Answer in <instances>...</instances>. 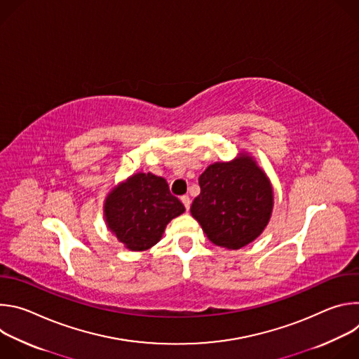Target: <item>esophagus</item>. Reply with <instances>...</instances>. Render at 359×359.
<instances>
[{
    "mask_svg": "<svg viewBox=\"0 0 359 359\" xmlns=\"http://www.w3.org/2000/svg\"><path fill=\"white\" fill-rule=\"evenodd\" d=\"M180 200H182V203L184 204V208H186V210H189V209H190V203H191L190 197H189L187 194H184V196H182V197H180Z\"/></svg>",
    "mask_w": 359,
    "mask_h": 359,
    "instance_id": "34e87169",
    "label": "esophagus"
}]
</instances>
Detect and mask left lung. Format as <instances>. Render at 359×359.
<instances>
[{"label": "left lung", "instance_id": "obj_1", "mask_svg": "<svg viewBox=\"0 0 359 359\" xmlns=\"http://www.w3.org/2000/svg\"><path fill=\"white\" fill-rule=\"evenodd\" d=\"M198 184L200 194L190 213L213 244L238 250L264 231L274 208V190L266 172L247 151H240L230 162L208 166Z\"/></svg>", "mask_w": 359, "mask_h": 359}]
</instances>
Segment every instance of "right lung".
I'll return each mask as SVG.
<instances>
[{
	"mask_svg": "<svg viewBox=\"0 0 359 359\" xmlns=\"http://www.w3.org/2000/svg\"><path fill=\"white\" fill-rule=\"evenodd\" d=\"M184 210L168 182L150 172L129 176L108 193L104 203L109 231L130 251H146L158 244L166 226Z\"/></svg>",
	"mask_w": 359,
	"mask_h": 359,
	"instance_id": "obj_1",
	"label": "right lung"
}]
</instances>
